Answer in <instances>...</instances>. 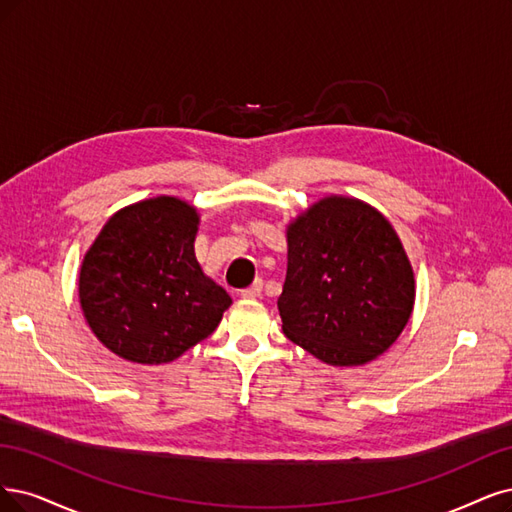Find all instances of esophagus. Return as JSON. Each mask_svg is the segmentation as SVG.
I'll return each mask as SVG.
<instances>
[{
	"instance_id": "1",
	"label": "esophagus",
	"mask_w": 512,
	"mask_h": 512,
	"mask_svg": "<svg viewBox=\"0 0 512 512\" xmlns=\"http://www.w3.org/2000/svg\"><path fill=\"white\" fill-rule=\"evenodd\" d=\"M261 291H263V282H261V280H255L249 289H242L240 295H242L244 299H257V297L261 295Z\"/></svg>"
}]
</instances>
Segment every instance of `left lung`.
I'll return each mask as SVG.
<instances>
[{
	"label": "left lung",
	"instance_id": "8db88e82",
	"mask_svg": "<svg viewBox=\"0 0 512 512\" xmlns=\"http://www.w3.org/2000/svg\"><path fill=\"white\" fill-rule=\"evenodd\" d=\"M413 304L411 261L371 204L331 194L287 225L282 333L318 361L371 363L399 339Z\"/></svg>",
	"mask_w": 512,
	"mask_h": 512
}]
</instances>
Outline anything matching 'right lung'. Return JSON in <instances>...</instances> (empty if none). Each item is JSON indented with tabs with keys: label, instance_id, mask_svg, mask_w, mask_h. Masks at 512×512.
Segmentation results:
<instances>
[{
	"label": "right lung",
	"instance_id": "obj_1",
	"mask_svg": "<svg viewBox=\"0 0 512 512\" xmlns=\"http://www.w3.org/2000/svg\"><path fill=\"white\" fill-rule=\"evenodd\" d=\"M200 213L156 196L113 213L86 251L78 295L94 337L139 365L173 363L211 335L232 297L196 259Z\"/></svg>",
	"mask_w": 512,
	"mask_h": 512
}]
</instances>
